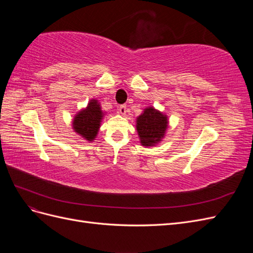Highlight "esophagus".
<instances>
[{"label":"esophagus","mask_w":253,"mask_h":253,"mask_svg":"<svg viewBox=\"0 0 253 253\" xmlns=\"http://www.w3.org/2000/svg\"><path fill=\"white\" fill-rule=\"evenodd\" d=\"M126 104H122V105H120L119 106V113L121 114V115H126Z\"/></svg>","instance_id":"esophagus-1"}]
</instances>
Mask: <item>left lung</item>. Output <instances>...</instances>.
I'll return each mask as SVG.
<instances>
[{"label":"left lung","instance_id":"1","mask_svg":"<svg viewBox=\"0 0 253 253\" xmlns=\"http://www.w3.org/2000/svg\"><path fill=\"white\" fill-rule=\"evenodd\" d=\"M169 120L163 112L153 106L145 108L136 119V129L141 145L155 147L165 138Z\"/></svg>","mask_w":253,"mask_h":253}]
</instances>
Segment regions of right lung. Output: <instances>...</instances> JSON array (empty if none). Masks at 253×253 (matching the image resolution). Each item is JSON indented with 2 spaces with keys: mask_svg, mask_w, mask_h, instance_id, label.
I'll return each mask as SVG.
<instances>
[{
  "mask_svg": "<svg viewBox=\"0 0 253 253\" xmlns=\"http://www.w3.org/2000/svg\"><path fill=\"white\" fill-rule=\"evenodd\" d=\"M105 113L101 110L100 102L91 99L87 106L81 109L73 119V129L87 141H93L98 135Z\"/></svg>",
  "mask_w": 253,
  "mask_h": 253,
  "instance_id": "1",
  "label": "right lung"
}]
</instances>
